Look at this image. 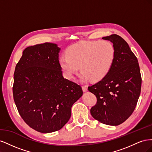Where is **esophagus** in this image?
<instances>
[{"mask_svg":"<svg viewBox=\"0 0 152 152\" xmlns=\"http://www.w3.org/2000/svg\"><path fill=\"white\" fill-rule=\"evenodd\" d=\"M82 90H83L84 92H86L87 91V86L84 85L82 86Z\"/></svg>","mask_w":152,"mask_h":152,"instance_id":"esophagus-1","label":"esophagus"}]
</instances>
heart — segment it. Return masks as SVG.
I'll return each instance as SVG.
<instances>
[{"label": "heart", "instance_id": "b5f03b06", "mask_svg": "<svg viewBox=\"0 0 152 152\" xmlns=\"http://www.w3.org/2000/svg\"><path fill=\"white\" fill-rule=\"evenodd\" d=\"M62 55L59 65L68 79H72L79 66L81 80L97 82L111 70L115 59V49L108 40L83 41L72 45Z\"/></svg>", "mask_w": 152, "mask_h": 152}]
</instances>
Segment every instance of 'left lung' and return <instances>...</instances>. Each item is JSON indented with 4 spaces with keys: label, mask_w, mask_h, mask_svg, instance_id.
<instances>
[{
    "label": "left lung",
    "mask_w": 152,
    "mask_h": 152,
    "mask_svg": "<svg viewBox=\"0 0 152 152\" xmlns=\"http://www.w3.org/2000/svg\"><path fill=\"white\" fill-rule=\"evenodd\" d=\"M115 49V59L102 80L89 86L97 103L91 108L94 118L104 124L118 126L129 117L139 99L141 76L137 59L126 41L116 34L104 37Z\"/></svg>",
    "instance_id": "1"
}]
</instances>
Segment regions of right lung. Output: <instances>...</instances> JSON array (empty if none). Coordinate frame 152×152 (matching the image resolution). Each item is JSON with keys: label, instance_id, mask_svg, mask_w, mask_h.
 Segmentation results:
<instances>
[{"label": "right lung", "instance_id": "add662e5", "mask_svg": "<svg viewBox=\"0 0 152 152\" xmlns=\"http://www.w3.org/2000/svg\"><path fill=\"white\" fill-rule=\"evenodd\" d=\"M60 48L45 42L26 48L14 73L13 98L26 124L49 133L65 125L72 105L83 94L82 87L65 79L59 65Z\"/></svg>", "mask_w": 152, "mask_h": 152}]
</instances>
